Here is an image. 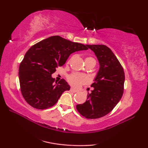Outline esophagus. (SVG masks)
<instances>
[{"label":"esophagus","instance_id":"esophagus-1","mask_svg":"<svg viewBox=\"0 0 148 148\" xmlns=\"http://www.w3.org/2000/svg\"><path fill=\"white\" fill-rule=\"evenodd\" d=\"M70 91L71 92H74V93H75V92H77V90H76L75 89H74V88H71L70 89Z\"/></svg>","mask_w":148,"mask_h":148}]
</instances>
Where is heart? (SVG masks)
I'll return each mask as SVG.
<instances>
[{
  "mask_svg": "<svg viewBox=\"0 0 148 148\" xmlns=\"http://www.w3.org/2000/svg\"><path fill=\"white\" fill-rule=\"evenodd\" d=\"M88 61L96 62V60L92 57H87L85 59V62ZM67 80L71 86L75 87V88H79L82 85L86 84L88 81V78L85 75L73 73H71L68 76Z\"/></svg>",
  "mask_w": 148,
  "mask_h": 148,
  "instance_id": "obj_1",
  "label": "heart"
}]
</instances>
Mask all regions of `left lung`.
<instances>
[{
	"label": "left lung",
	"mask_w": 148,
	"mask_h": 148,
	"mask_svg": "<svg viewBox=\"0 0 148 148\" xmlns=\"http://www.w3.org/2000/svg\"><path fill=\"white\" fill-rule=\"evenodd\" d=\"M98 58L100 69L91 85L94 88L84 104H77V110L87 119H99L113 110L122 98L125 73L116 56L105 45H86Z\"/></svg>",
	"instance_id": "8db88e82"
}]
</instances>
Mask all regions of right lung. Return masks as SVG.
<instances>
[{
    "instance_id": "obj_1",
    "label": "right lung",
    "mask_w": 148,
    "mask_h": 148,
    "mask_svg": "<svg viewBox=\"0 0 148 148\" xmlns=\"http://www.w3.org/2000/svg\"><path fill=\"white\" fill-rule=\"evenodd\" d=\"M88 49L86 45L58 36H51L32 46L19 68L20 89L27 104L40 110L53 106L62 93L70 90V86L63 79L54 83L52 74L65 63L73 52Z\"/></svg>"
}]
</instances>
